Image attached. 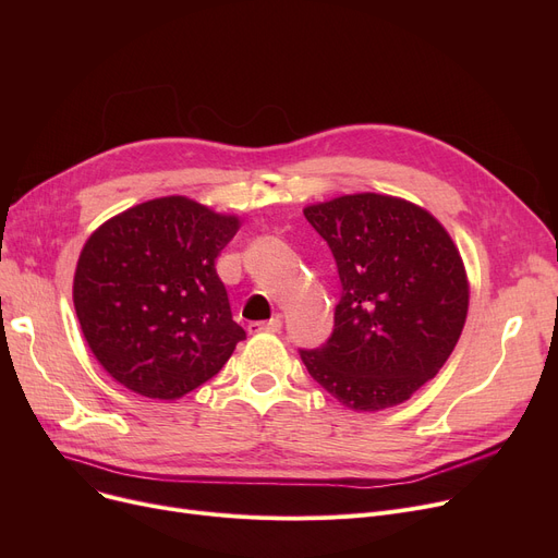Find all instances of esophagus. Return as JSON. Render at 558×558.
<instances>
[{
	"mask_svg": "<svg viewBox=\"0 0 558 558\" xmlns=\"http://www.w3.org/2000/svg\"><path fill=\"white\" fill-rule=\"evenodd\" d=\"M282 330V320L280 316H274L269 320H255V324H248V332H280Z\"/></svg>",
	"mask_w": 558,
	"mask_h": 558,
	"instance_id": "esophagus-1",
	"label": "esophagus"
}]
</instances>
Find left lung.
Instances as JSON below:
<instances>
[{"instance_id":"obj_1","label":"left lung","mask_w":558,"mask_h":558,"mask_svg":"<svg viewBox=\"0 0 558 558\" xmlns=\"http://www.w3.org/2000/svg\"><path fill=\"white\" fill-rule=\"evenodd\" d=\"M335 255L341 299L330 339L301 350L343 407L379 412L448 362L468 314V278L448 230L387 194H345L303 210Z\"/></svg>"}]
</instances>
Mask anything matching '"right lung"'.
Masks as SVG:
<instances>
[{
    "instance_id": "obj_1",
    "label": "right lung",
    "mask_w": 558,
    "mask_h": 558,
    "mask_svg": "<svg viewBox=\"0 0 558 558\" xmlns=\"http://www.w3.org/2000/svg\"><path fill=\"white\" fill-rule=\"evenodd\" d=\"M238 230V217L162 196L90 234L76 264L74 307L87 345L117 383L146 398H183L246 339L215 269Z\"/></svg>"
}]
</instances>
